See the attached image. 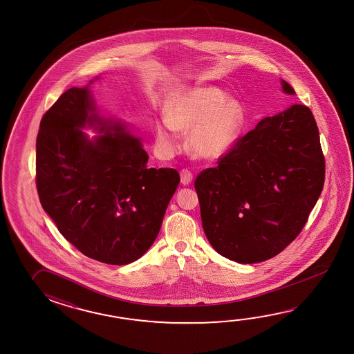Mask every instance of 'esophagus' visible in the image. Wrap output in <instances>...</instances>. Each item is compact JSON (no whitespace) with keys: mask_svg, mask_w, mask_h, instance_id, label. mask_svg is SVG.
Here are the masks:
<instances>
[{"mask_svg":"<svg viewBox=\"0 0 354 354\" xmlns=\"http://www.w3.org/2000/svg\"><path fill=\"white\" fill-rule=\"evenodd\" d=\"M192 178H194V174L191 171H188V169H182L180 171V183L182 185H188V183H191L192 182Z\"/></svg>","mask_w":354,"mask_h":354,"instance_id":"esophagus-1","label":"esophagus"}]
</instances>
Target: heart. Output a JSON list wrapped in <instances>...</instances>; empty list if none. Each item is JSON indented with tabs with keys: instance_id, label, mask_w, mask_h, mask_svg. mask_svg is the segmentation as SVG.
Masks as SVG:
<instances>
[{
	"instance_id": "1",
	"label": "heart",
	"mask_w": 354,
	"mask_h": 354,
	"mask_svg": "<svg viewBox=\"0 0 354 354\" xmlns=\"http://www.w3.org/2000/svg\"><path fill=\"white\" fill-rule=\"evenodd\" d=\"M224 92L201 87L180 92L167 105V119L156 127L163 149L176 151L180 131L188 130L187 147L198 158L218 159L224 156L241 131L244 111L238 101L224 100Z\"/></svg>"
}]
</instances>
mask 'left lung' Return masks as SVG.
Here are the masks:
<instances>
[{"label": "left lung", "mask_w": 354, "mask_h": 354, "mask_svg": "<svg viewBox=\"0 0 354 354\" xmlns=\"http://www.w3.org/2000/svg\"><path fill=\"white\" fill-rule=\"evenodd\" d=\"M283 91L295 90L282 81ZM325 180L319 129L308 106L264 118L215 168L196 177L203 232L238 263L263 262L297 238Z\"/></svg>", "instance_id": "left-lung-1"}]
</instances>
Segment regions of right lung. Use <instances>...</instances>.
<instances>
[{"mask_svg":"<svg viewBox=\"0 0 354 354\" xmlns=\"http://www.w3.org/2000/svg\"><path fill=\"white\" fill-rule=\"evenodd\" d=\"M96 124L90 141L79 130ZM139 139L100 118L88 86L60 95L40 121L37 189L46 214L75 249L102 263L139 259L156 241L180 183L174 168H148Z\"/></svg>","mask_w":354,"mask_h":354,"instance_id":"1","label":"right lung"}]
</instances>
